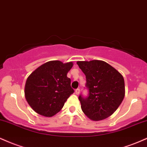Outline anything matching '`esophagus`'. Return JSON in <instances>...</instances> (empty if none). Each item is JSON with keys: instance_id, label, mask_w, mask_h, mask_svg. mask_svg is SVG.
<instances>
[{"instance_id": "1", "label": "esophagus", "mask_w": 147, "mask_h": 147, "mask_svg": "<svg viewBox=\"0 0 147 147\" xmlns=\"http://www.w3.org/2000/svg\"><path fill=\"white\" fill-rule=\"evenodd\" d=\"M75 94L76 95H78L79 94H80V89L79 88H78V89H76L75 90Z\"/></svg>"}]
</instances>
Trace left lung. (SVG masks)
<instances>
[{
    "label": "left lung",
    "instance_id": "obj_1",
    "mask_svg": "<svg viewBox=\"0 0 147 147\" xmlns=\"http://www.w3.org/2000/svg\"><path fill=\"white\" fill-rule=\"evenodd\" d=\"M78 65L86 76L87 97L78 99L83 113L98 121L113 114L125 97V80L119 72L102 60L78 61Z\"/></svg>",
    "mask_w": 147,
    "mask_h": 147
}]
</instances>
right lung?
Here are the masks:
<instances>
[{
  "label": "right lung",
  "mask_w": 147,
  "mask_h": 147,
  "mask_svg": "<svg viewBox=\"0 0 147 147\" xmlns=\"http://www.w3.org/2000/svg\"><path fill=\"white\" fill-rule=\"evenodd\" d=\"M73 63L53 60L43 64L33 71L26 81L25 94L34 111L51 117L63 107L67 98L74 92L71 79L67 76Z\"/></svg>",
  "instance_id": "1"
}]
</instances>
